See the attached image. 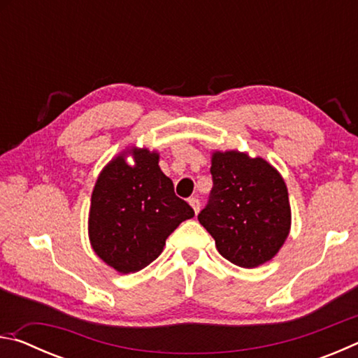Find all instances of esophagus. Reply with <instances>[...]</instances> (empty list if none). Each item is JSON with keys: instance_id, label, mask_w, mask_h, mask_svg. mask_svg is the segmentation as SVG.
<instances>
[{"instance_id": "esophagus-1", "label": "esophagus", "mask_w": 358, "mask_h": 358, "mask_svg": "<svg viewBox=\"0 0 358 358\" xmlns=\"http://www.w3.org/2000/svg\"><path fill=\"white\" fill-rule=\"evenodd\" d=\"M187 202H189V205L192 207L194 213L197 215V213H199V210H201V202H199V199H196V197H191L189 201H187Z\"/></svg>"}]
</instances>
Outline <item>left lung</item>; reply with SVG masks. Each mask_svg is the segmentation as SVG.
Segmentation results:
<instances>
[{
	"label": "left lung",
	"instance_id": "1",
	"mask_svg": "<svg viewBox=\"0 0 358 358\" xmlns=\"http://www.w3.org/2000/svg\"><path fill=\"white\" fill-rule=\"evenodd\" d=\"M213 189L199 222L222 257L243 268L273 259L290 232L287 186L264 157L238 150L213 151Z\"/></svg>",
	"mask_w": 358,
	"mask_h": 358
}]
</instances>
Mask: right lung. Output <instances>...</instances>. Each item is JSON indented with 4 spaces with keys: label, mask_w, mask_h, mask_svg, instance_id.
<instances>
[{
    "label": "right lung",
    "mask_w": 358,
    "mask_h": 358,
    "mask_svg": "<svg viewBox=\"0 0 358 358\" xmlns=\"http://www.w3.org/2000/svg\"><path fill=\"white\" fill-rule=\"evenodd\" d=\"M192 216L194 210L175 196L172 180L162 173L159 153L132 145L112 157L96 180L90 245L118 273H136L159 256L169 235Z\"/></svg>",
    "instance_id": "add662e5"
}]
</instances>
